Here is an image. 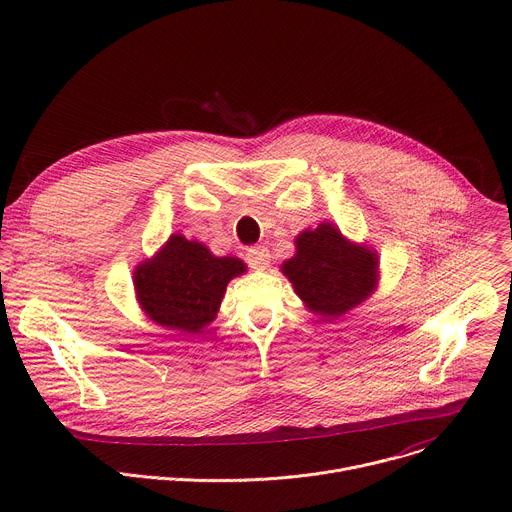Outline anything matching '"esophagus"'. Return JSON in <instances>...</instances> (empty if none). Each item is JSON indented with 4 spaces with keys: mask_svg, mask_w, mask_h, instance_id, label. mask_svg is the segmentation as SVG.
Listing matches in <instances>:
<instances>
[{
    "mask_svg": "<svg viewBox=\"0 0 512 512\" xmlns=\"http://www.w3.org/2000/svg\"><path fill=\"white\" fill-rule=\"evenodd\" d=\"M247 263L253 269H267L271 263V255H269L267 247H251L247 251Z\"/></svg>",
    "mask_w": 512,
    "mask_h": 512,
    "instance_id": "1",
    "label": "esophagus"
}]
</instances>
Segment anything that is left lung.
Segmentation results:
<instances>
[{"instance_id": "8db88e82", "label": "left lung", "mask_w": 512, "mask_h": 512, "mask_svg": "<svg viewBox=\"0 0 512 512\" xmlns=\"http://www.w3.org/2000/svg\"><path fill=\"white\" fill-rule=\"evenodd\" d=\"M306 308L334 320L377 289L379 257L367 245L350 243L332 223L296 237V255L281 265Z\"/></svg>"}]
</instances>
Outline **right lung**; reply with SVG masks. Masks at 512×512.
Wrapping results in <instances>:
<instances>
[{"mask_svg": "<svg viewBox=\"0 0 512 512\" xmlns=\"http://www.w3.org/2000/svg\"><path fill=\"white\" fill-rule=\"evenodd\" d=\"M237 257H216L206 245L172 235L133 271L141 310L156 324L188 334L202 332L221 308L227 283L245 273Z\"/></svg>", "mask_w": 512, "mask_h": 512, "instance_id": "1", "label": "right lung"}]
</instances>
